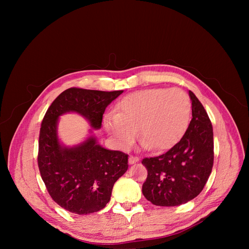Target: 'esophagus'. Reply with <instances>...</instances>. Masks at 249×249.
<instances>
[{
    "label": "esophagus",
    "instance_id": "obj_1",
    "mask_svg": "<svg viewBox=\"0 0 249 249\" xmlns=\"http://www.w3.org/2000/svg\"><path fill=\"white\" fill-rule=\"evenodd\" d=\"M138 161H139V158L136 157V156H130L129 157V163L130 164H134V163H136Z\"/></svg>",
    "mask_w": 249,
    "mask_h": 249
}]
</instances>
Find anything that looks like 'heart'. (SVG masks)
<instances>
[{
	"label": "heart",
	"mask_w": 249,
	"mask_h": 249,
	"mask_svg": "<svg viewBox=\"0 0 249 249\" xmlns=\"http://www.w3.org/2000/svg\"><path fill=\"white\" fill-rule=\"evenodd\" d=\"M190 101L178 88L144 89L124 96L117 113L105 117L111 137L122 148H127L137 134L141 145L162 150L182 138L190 118Z\"/></svg>",
	"instance_id": "heart-1"
}]
</instances>
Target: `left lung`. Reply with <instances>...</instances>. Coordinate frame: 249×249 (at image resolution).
<instances>
[{"label": "left lung", "instance_id": "1", "mask_svg": "<svg viewBox=\"0 0 249 249\" xmlns=\"http://www.w3.org/2000/svg\"><path fill=\"white\" fill-rule=\"evenodd\" d=\"M189 95L192 119L183 138L165 154L142 160L147 169L142 193L156 206H179L196 197L212 171L213 126L197 97Z\"/></svg>", "mask_w": 249, "mask_h": 249}]
</instances>
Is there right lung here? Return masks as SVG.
<instances>
[{"instance_id":"1","label":"right lung","mask_w":249,"mask_h":249,"mask_svg":"<svg viewBox=\"0 0 249 249\" xmlns=\"http://www.w3.org/2000/svg\"><path fill=\"white\" fill-rule=\"evenodd\" d=\"M123 92L69 88L56 97L42 119L37 157L40 176L53 200L71 213L87 215L106 207L114 183L127 170V155L104 148L93 136L77 146L62 145L58 118L77 112L99 130L107 106Z\"/></svg>"}]
</instances>
